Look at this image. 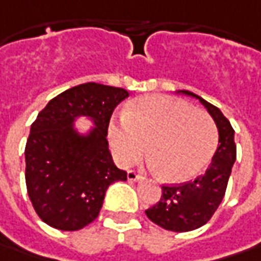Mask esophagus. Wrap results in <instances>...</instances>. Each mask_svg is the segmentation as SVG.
<instances>
[{"mask_svg":"<svg viewBox=\"0 0 261 261\" xmlns=\"http://www.w3.org/2000/svg\"><path fill=\"white\" fill-rule=\"evenodd\" d=\"M127 178H128V181H131V182H136V181H140L143 176L140 174H137L136 171H128L127 172Z\"/></svg>","mask_w":261,"mask_h":261,"instance_id":"34e87169","label":"esophagus"}]
</instances>
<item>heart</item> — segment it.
I'll list each match as a JSON object with an SVG mask.
<instances>
[{"label": "heart", "instance_id": "heart-1", "mask_svg": "<svg viewBox=\"0 0 261 261\" xmlns=\"http://www.w3.org/2000/svg\"><path fill=\"white\" fill-rule=\"evenodd\" d=\"M108 142L115 161L124 166L136 162L146 147L161 179L176 184L198 175L209 164L218 128L207 112L182 99L144 95L131 100L125 115L109 122Z\"/></svg>", "mask_w": 261, "mask_h": 261}]
</instances>
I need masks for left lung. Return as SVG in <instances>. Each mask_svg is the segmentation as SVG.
Instances as JSON below:
<instances>
[{
  "label": "left lung",
  "mask_w": 261,
  "mask_h": 261,
  "mask_svg": "<svg viewBox=\"0 0 261 261\" xmlns=\"http://www.w3.org/2000/svg\"><path fill=\"white\" fill-rule=\"evenodd\" d=\"M178 92L196 97L207 109L219 131V144L203 175L181 186H164L161 200L146 210V215L166 231L187 232L207 223L219 207L237 158V146L235 131L221 109L190 90Z\"/></svg>",
  "instance_id": "8db88e82"
}]
</instances>
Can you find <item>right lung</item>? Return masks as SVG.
<instances>
[{"label": "right lung", "instance_id": "right-lung-1", "mask_svg": "<svg viewBox=\"0 0 261 261\" xmlns=\"http://www.w3.org/2000/svg\"><path fill=\"white\" fill-rule=\"evenodd\" d=\"M128 92L121 87L85 83L48 102L30 127L26 143V186L39 218L60 231H79L93 222L111 184L125 181L108 147L111 115ZM85 116L86 133L75 128Z\"/></svg>", "mask_w": 261, "mask_h": 261}]
</instances>
